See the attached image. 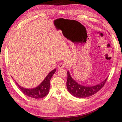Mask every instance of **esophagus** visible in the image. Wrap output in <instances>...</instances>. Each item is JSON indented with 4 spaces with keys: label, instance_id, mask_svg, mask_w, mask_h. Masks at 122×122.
<instances>
[{
    "label": "esophagus",
    "instance_id": "1",
    "mask_svg": "<svg viewBox=\"0 0 122 122\" xmlns=\"http://www.w3.org/2000/svg\"><path fill=\"white\" fill-rule=\"evenodd\" d=\"M65 65H64L63 63H60L58 65V68H65Z\"/></svg>",
    "mask_w": 122,
    "mask_h": 122
}]
</instances>
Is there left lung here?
Returning a JSON list of instances; mask_svg holds the SVG:
<instances>
[{
    "instance_id": "obj_1",
    "label": "left lung",
    "mask_w": 122,
    "mask_h": 122,
    "mask_svg": "<svg viewBox=\"0 0 122 122\" xmlns=\"http://www.w3.org/2000/svg\"><path fill=\"white\" fill-rule=\"evenodd\" d=\"M67 87L68 92L72 95L77 98H85L92 96L102 89L106 83L108 77L101 83L94 86H86L77 83L71 77L69 71H67Z\"/></svg>"
}]
</instances>
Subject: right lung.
<instances>
[{
    "instance_id": "obj_1",
    "label": "right lung",
    "mask_w": 122,
    "mask_h": 122,
    "mask_svg": "<svg viewBox=\"0 0 122 122\" xmlns=\"http://www.w3.org/2000/svg\"><path fill=\"white\" fill-rule=\"evenodd\" d=\"M55 71H56L55 69L51 71L47 75L44 81L40 84V85L35 88L26 89L20 86L16 82V83L21 92L26 96L33 98H43L48 94L49 88H50V80Z\"/></svg>"
}]
</instances>
